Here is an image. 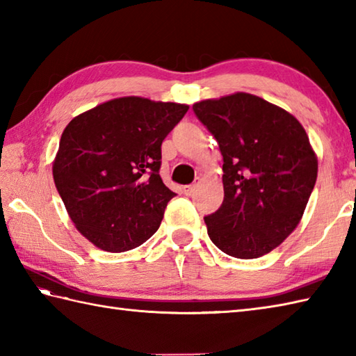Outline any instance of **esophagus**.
Masks as SVG:
<instances>
[{
    "label": "esophagus",
    "instance_id": "obj_1",
    "mask_svg": "<svg viewBox=\"0 0 356 356\" xmlns=\"http://www.w3.org/2000/svg\"><path fill=\"white\" fill-rule=\"evenodd\" d=\"M195 191V185H185L184 186V194L186 195H193Z\"/></svg>",
    "mask_w": 356,
    "mask_h": 356
}]
</instances>
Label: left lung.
<instances>
[{
    "mask_svg": "<svg viewBox=\"0 0 356 356\" xmlns=\"http://www.w3.org/2000/svg\"><path fill=\"white\" fill-rule=\"evenodd\" d=\"M193 110L223 156V203L205 217L211 241L236 259H257L297 228L318 161L291 113L259 96L234 93Z\"/></svg>",
    "mask_w": 356,
    "mask_h": 356,
    "instance_id": "1",
    "label": "left lung"
}]
</instances>
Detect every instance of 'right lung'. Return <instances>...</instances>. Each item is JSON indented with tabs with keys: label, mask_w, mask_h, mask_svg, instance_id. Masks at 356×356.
<instances>
[{
	"label": "right lung",
	"mask_w": 356,
	"mask_h": 356,
	"mask_svg": "<svg viewBox=\"0 0 356 356\" xmlns=\"http://www.w3.org/2000/svg\"><path fill=\"white\" fill-rule=\"evenodd\" d=\"M188 105L127 96L70 120L53 179L72 222L108 252L140 246L159 229L176 195L159 176L162 142Z\"/></svg>",
	"instance_id": "right-lung-1"
}]
</instances>
